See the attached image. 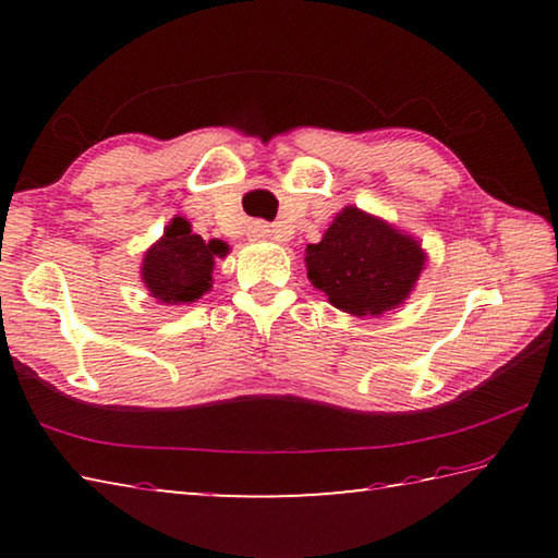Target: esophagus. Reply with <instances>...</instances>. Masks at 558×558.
<instances>
[{
	"label": "esophagus",
	"mask_w": 558,
	"mask_h": 558,
	"mask_svg": "<svg viewBox=\"0 0 558 558\" xmlns=\"http://www.w3.org/2000/svg\"><path fill=\"white\" fill-rule=\"evenodd\" d=\"M248 235H251L253 241H266V239H270V235H272V229H270L268 223L256 221V223H253L251 229H248Z\"/></svg>",
	"instance_id": "1"
}]
</instances>
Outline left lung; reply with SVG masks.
I'll list each match as a JSON object with an SVG mask.
<instances>
[{
  "instance_id": "1",
  "label": "left lung",
  "mask_w": 558,
  "mask_h": 558,
  "mask_svg": "<svg viewBox=\"0 0 558 558\" xmlns=\"http://www.w3.org/2000/svg\"><path fill=\"white\" fill-rule=\"evenodd\" d=\"M307 278L342 313L384 315L403 305L418 280L426 253L413 235L344 206L323 241L305 248Z\"/></svg>"
}]
</instances>
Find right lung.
<instances>
[{
	"instance_id": "obj_1",
	"label": "right lung",
	"mask_w": 558,
	"mask_h": 558,
	"mask_svg": "<svg viewBox=\"0 0 558 558\" xmlns=\"http://www.w3.org/2000/svg\"><path fill=\"white\" fill-rule=\"evenodd\" d=\"M229 245L223 241H204L192 233V226L182 216H174L165 235L149 245L143 260V282L149 295L167 305L199 300L211 290L214 260L223 258Z\"/></svg>"
}]
</instances>
